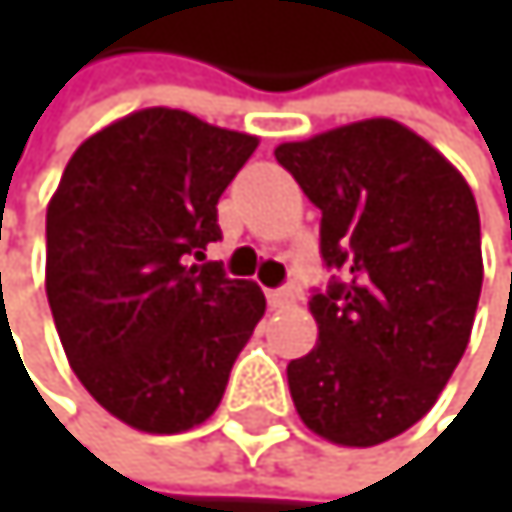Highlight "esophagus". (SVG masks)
<instances>
[{
	"mask_svg": "<svg viewBox=\"0 0 512 512\" xmlns=\"http://www.w3.org/2000/svg\"><path fill=\"white\" fill-rule=\"evenodd\" d=\"M294 285H282V288H270L267 291V301H270V307H288L291 301H294Z\"/></svg>",
	"mask_w": 512,
	"mask_h": 512,
	"instance_id": "1",
	"label": "esophagus"
}]
</instances>
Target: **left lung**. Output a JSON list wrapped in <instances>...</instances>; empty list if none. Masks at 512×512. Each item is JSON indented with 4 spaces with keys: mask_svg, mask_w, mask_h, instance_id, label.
I'll return each instance as SVG.
<instances>
[{
    "mask_svg": "<svg viewBox=\"0 0 512 512\" xmlns=\"http://www.w3.org/2000/svg\"><path fill=\"white\" fill-rule=\"evenodd\" d=\"M322 211L313 288L316 347L288 362L301 421L368 448L418 424L458 368L482 291L479 211L467 181L424 137L365 119L276 147Z\"/></svg>",
    "mask_w": 512,
    "mask_h": 512,
    "instance_id": "left-lung-1",
    "label": "left lung"
}]
</instances>
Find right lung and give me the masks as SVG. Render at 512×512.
<instances>
[{
	"mask_svg": "<svg viewBox=\"0 0 512 512\" xmlns=\"http://www.w3.org/2000/svg\"><path fill=\"white\" fill-rule=\"evenodd\" d=\"M254 147L184 110H141L88 137L48 205L45 291L64 353L134 430L211 418L267 310L258 285L205 261L218 199Z\"/></svg>",
	"mask_w": 512,
	"mask_h": 512,
	"instance_id": "right-lung-1",
	"label": "right lung"
}]
</instances>
